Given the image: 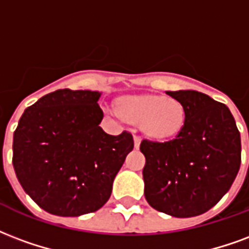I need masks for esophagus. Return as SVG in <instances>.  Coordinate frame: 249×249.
Returning a JSON list of instances; mask_svg holds the SVG:
<instances>
[{"instance_id": "34e87169", "label": "esophagus", "mask_w": 249, "mask_h": 249, "mask_svg": "<svg viewBox=\"0 0 249 249\" xmlns=\"http://www.w3.org/2000/svg\"><path fill=\"white\" fill-rule=\"evenodd\" d=\"M133 142H134V149H139L140 148V143H141V140H140L139 137H134Z\"/></svg>"}]
</instances>
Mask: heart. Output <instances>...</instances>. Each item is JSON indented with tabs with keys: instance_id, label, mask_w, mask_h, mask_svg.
I'll return each mask as SVG.
<instances>
[{
	"instance_id": "obj_1",
	"label": "heart",
	"mask_w": 249,
	"mask_h": 249,
	"mask_svg": "<svg viewBox=\"0 0 249 249\" xmlns=\"http://www.w3.org/2000/svg\"><path fill=\"white\" fill-rule=\"evenodd\" d=\"M115 112L129 125H139L140 132L152 141L163 142L185 129L187 110L176 97L160 93H137L116 99Z\"/></svg>"
}]
</instances>
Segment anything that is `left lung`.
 <instances>
[{"label":"left lung","instance_id":"obj_1","mask_svg":"<svg viewBox=\"0 0 249 249\" xmlns=\"http://www.w3.org/2000/svg\"><path fill=\"white\" fill-rule=\"evenodd\" d=\"M187 110L185 129L167 142L143 140V194L157 211L191 218L213 209L240 169L242 142L227 106L198 91H167Z\"/></svg>","mask_w":249,"mask_h":249}]
</instances>
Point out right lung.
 <instances>
[{
	"instance_id": "obj_1",
	"label": "right lung",
	"mask_w": 249,
	"mask_h": 249,
	"mask_svg": "<svg viewBox=\"0 0 249 249\" xmlns=\"http://www.w3.org/2000/svg\"><path fill=\"white\" fill-rule=\"evenodd\" d=\"M101 92L58 89L25 109L13 137L18 181L40 209L80 216L101 209L133 137L101 129Z\"/></svg>"
}]
</instances>
